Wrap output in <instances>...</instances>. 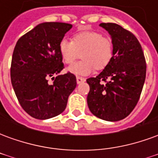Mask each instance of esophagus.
<instances>
[{"instance_id":"34e87169","label":"esophagus","mask_w":158,"mask_h":158,"mask_svg":"<svg viewBox=\"0 0 158 158\" xmlns=\"http://www.w3.org/2000/svg\"><path fill=\"white\" fill-rule=\"evenodd\" d=\"M76 80H77V83H78V84H80V83L85 82V79L83 78V77H79V76H78V77L76 78Z\"/></svg>"}]
</instances>
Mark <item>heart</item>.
<instances>
[{
  "instance_id": "1",
  "label": "heart",
  "mask_w": 158,
  "mask_h": 158,
  "mask_svg": "<svg viewBox=\"0 0 158 158\" xmlns=\"http://www.w3.org/2000/svg\"><path fill=\"white\" fill-rule=\"evenodd\" d=\"M80 52L82 60L69 67V71L76 75H87L95 69L102 70L109 64L113 55V43L95 31L77 33L72 40H60L59 52L66 64H72Z\"/></svg>"
}]
</instances>
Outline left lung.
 <instances>
[{
    "mask_svg": "<svg viewBox=\"0 0 158 158\" xmlns=\"http://www.w3.org/2000/svg\"><path fill=\"white\" fill-rule=\"evenodd\" d=\"M100 26L112 37L113 55L99 75L86 79L89 85L87 103L95 116L115 122L129 116L139 101L146 79V58L130 31L113 23Z\"/></svg>",
    "mask_w": 158,
    "mask_h": 158,
    "instance_id": "8db88e82",
    "label": "left lung"
}]
</instances>
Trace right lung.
<instances>
[{
  "label": "right lung",
  "instance_id": "obj_1",
  "mask_svg": "<svg viewBox=\"0 0 158 158\" xmlns=\"http://www.w3.org/2000/svg\"><path fill=\"white\" fill-rule=\"evenodd\" d=\"M72 28L66 23H43L19 38L11 63V81L23 109L37 119H48L65 110L75 89L76 77L68 72L49 77L64 69L59 43Z\"/></svg>",
  "mask_w": 158,
  "mask_h": 158
}]
</instances>
